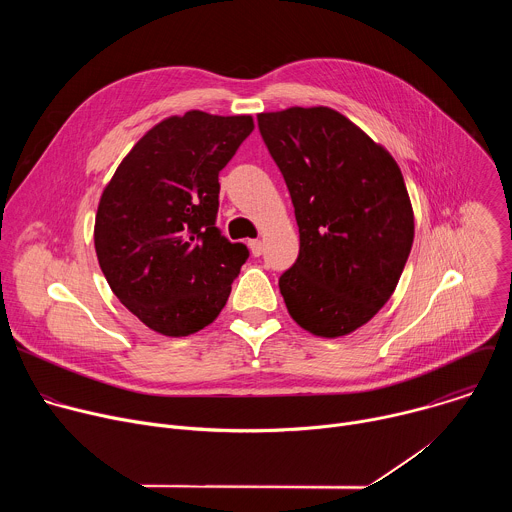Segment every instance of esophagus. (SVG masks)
<instances>
[{
    "label": "esophagus",
    "mask_w": 512,
    "mask_h": 512,
    "mask_svg": "<svg viewBox=\"0 0 512 512\" xmlns=\"http://www.w3.org/2000/svg\"><path fill=\"white\" fill-rule=\"evenodd\" d=\"M249 249H251V255H253V257H259V255L263 253V243H261L259 239L249 241Z\"/></svg>",
    "instance_id": "esophagus-1"
}]
</instances>
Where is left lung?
Here are the masks:
<instances>
[{"label":"left lung","mask_w":512,"mask_h":512,"mask_svg":"<svg viewBox=\"0 0 512 512\" xmlns=\"http://www.w3.org/2000/svg\"><path fill=\"white\" fill-rule=\"evenodd\" d=\"M294 202L300 255L279 277L289 316L338 338L393 296L413 245V208L393 156L330 107L257 115Z\"/></svg>","instance_id":"obj_1"}]
</instances>
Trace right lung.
Returning a JSON list of instances; mask_svg holds the SVG:
<instances>
[{
    "mask_svg": "<svg viewBox=\"0 0 512 512\" xmlns=\"http://www.w3.org/2000/svg\"><path fill=\"white\" fill-rule=\"evenodd\" d=\"M251 115L188 111L160 121L123 158L95 216V251L119 302L164 336H188L225 308L249 257L216 227L218 172Z\"/></svg>",
    "mask_w": 512,
    "mask_h": 512,
    "instance_id": "right-lung-1",
    "label": "right lung"
}]
</instances>
